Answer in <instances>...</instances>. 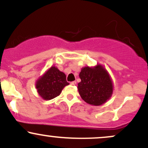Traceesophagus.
Returning a JSON list of instances; mask_svg holds the SVG:
<instances>
[{
    "instance_id": "1",
    "label": "esophagus",
    "mask_w": 148,
    "mask_h": 148,
    "mask_svg": "<svg viewBox=\"0 0 148 148\" xmlns=\"http://www.w3.org/2000/svg\"><path fill=\"white\" fill-rule=\"evenodd\" d=\"M71 85H73V86H75V85H76V81H72V82L70 83Z\"/></svg>"
}]
</instances>
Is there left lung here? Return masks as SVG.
Masks as SVG:
<instances>
[{"instance_id":"8db88e82","label":"left lung","mask_w":148,"mask_h":148,"mask_svg":"<svg viewBox=\"0 0 148 148\" xmlns=\"http://www.w3.org/2000/svg\"><path fill=\"white\" fill-rule=\"evenodd\" d=\"M79 77L81 81L78 84V90L86 103L101 106L111 98L113 91V81L101 64L83 67Z\"/></svg>"}]
</instances>
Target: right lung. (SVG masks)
Listing matches in <instances>:
<instances>
[{
  "mask_svg": "<svg viewBox=\"0 0 148 148\" xmlns=\"http://www.w3.org/2000/svg\"><path fill=\"white\" fill-rule=\"evenodd\" d=\"M69 84L65 74L52 66L37 80L35 87L42 99L50 100L60 95L62 89Z\"/></svg>",
  "mask_w": 148,
  "mask_h": 148,
  "instance_id": "right-lung-1",
  "label": "right lung"
}]
</instances>
